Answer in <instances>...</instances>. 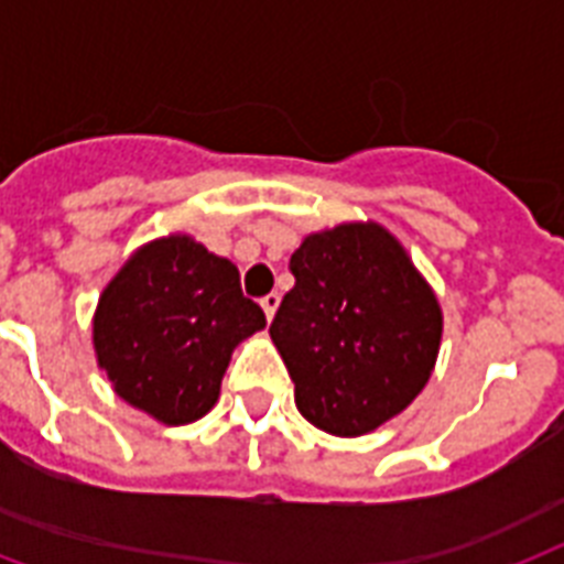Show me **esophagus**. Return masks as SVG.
<instances>
[{
  "instance_id": "obj_1",
  "label": "esophagus",
  "mask_w": 564,
  "mask_h": 564,
  "mask_svg": "<svg viewBox=\"0 0 564 564\" xmlns=\"http://www.w3.org/2000/svg\"><path fill=\"white\" fill-rule=\"evenodd\" d=\"M278 304H281V295H278V292H269V295H263V299H260V307H263L265 318H274V310H278Z\"/></svg>"
}]
</instances>
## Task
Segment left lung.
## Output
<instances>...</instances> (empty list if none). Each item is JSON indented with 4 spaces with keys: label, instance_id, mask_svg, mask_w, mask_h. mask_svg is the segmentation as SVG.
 I'll use <instances>...</instances> for the list:
<instances>
[{
    "label": "left lung",
    "instance_id": "obj_1",
    "mask_svg": "<svg viewBox=\"0 0 564 564\" xmlns=\"http://www.w3.org/2000/svg\"><path fill=\"white\" fill-rule=\"evenodd\" d=\"M295 286L269 327L310 424L362 436L430 380L442 310L398 239L380 225H339L292 254Z\"/></svg>",
    "mask_w": 564,
    "mask_h": 564
}]
</instances>
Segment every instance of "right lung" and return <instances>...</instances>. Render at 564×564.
I'll return each instance as SVG.
<instances>
[{"label": "right lung", "mask_w": 564, "mask_h": 564, "mask_svg": "<svg viewBox=\"0 0 564 564\" xmlns=\"http://www.w3.org/2000/svg\"><path fill=\"white\" fill-rule=\"evenodd\" d=\"M260 327L263 310L242 295L237 265L170 237L140 248L101 292L93 345L122 401L189 424L219 398L239 339Z\"/></svg>", "instance_id": "obj_1"}]
</instances>
